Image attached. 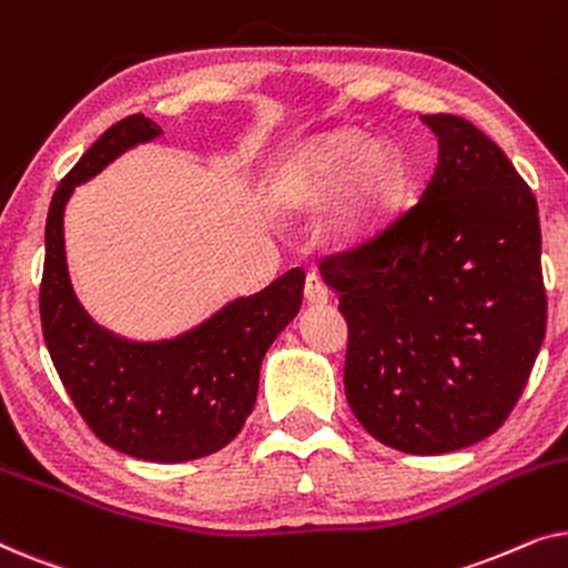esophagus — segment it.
Returning a JSON list of instances; mask_svg holds the SVG:
<instances>
[{"mask_svg": "<svg viewBox=\"0 0 568 568\" xmlns=\"http://www.w3.org/2000/svg\"><path fill=\"white\" fill-rule=\"evenodd\" d=\"M305 300L310 302V305H315V307L328 305V300H331L328 286H325V282L317 274H310L305 278Z\"/></svg>", "mask_w": 568, "mask_h": 568, "instance_id": "1", "label": "esophagus"}]
</instances>
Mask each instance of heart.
<instances>
[{
  "mask_svg": "<svg viewBox=\"0 0 568 568\" xmlns=\"http://www.w3.org/2000/svg\"><path fill=\"white\" fill-rule=\"evenodd\" d=\"M400 189L398 150L344 129L302 146L278 181V201L294 212H315L336 197L325 227L338 243H364L390 220Z\"/></svg>",
  "mask_w": 568,
  "mask_h": 568,
  "instance_id": "obj_1",
  "label": "heart"
}]
</instances>
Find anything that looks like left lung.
<instances>
[{
    "label": "left lung",
    "instance_id": "1",
    "mask_svg": "<svg viewBox=\"0 0 568 568\" xmlns=\"http://www.w3.org/2000/svg\"><path fill=\"white\" fill-rule=\"evenodd\" d=\"M437 168L408 212L323 263L348 323L344 385L372 437L408 455L486 439L546 336L538 201L460 115H422Z\"/></svg>",
    "mask_w": 568,
    "mask_h": 568
}]
</instances>
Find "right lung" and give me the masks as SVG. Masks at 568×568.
I'll return each mask as SVG.
<instances>
[{"mask_svg": "<svg viewBox=\"0 0 568 568\" xmlns=\"http://www.w3.org/2000/svg\"><path fill=\"white\" fill-rule=\"evenodd\" d=\"M160 134L152 119L129 115L59 183L45 220L41 325L69 398L100 442L139 460L189 463L227 447L243 429L263 356L300 313L305 274L286 271L175 338L129 341L92 321L67 268V201L115 158Z\"/></svg>", "mask_w": 568, "mask_h": 568, "instance_id": "add662e5", "label": "right lung"}]
</instances>
